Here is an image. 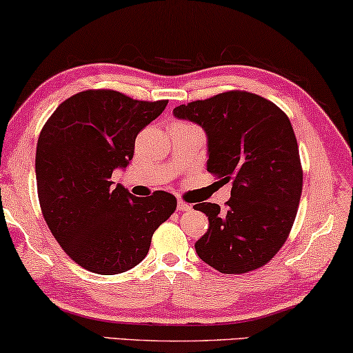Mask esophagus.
<instances>
[{
	"mask_svg": "<svg viewBox=\"0 0 353 353\" xmlns=\"http://www.w3.org/2000/svg\"><path fill=\"white\" fill-rule=\"evenodd\" d=\"M192 206L190 204H187L185 201H182V199H179L177 201V210H181V212H183V210H190Z\"/></svg>",
	"mask_w": 353,
	"mask_h": 353,
	"instance_id": "esophagus-1",
	"label": "esophagus"
}]
</instances>
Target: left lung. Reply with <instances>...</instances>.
Returning <instances> with one entry per match:
<instances>
[{"instance_id":"obj_1","label":"left lung","mask_w":353,"mask_h":353,"mask_svg":"<svg viewBox=\"0 0 353 353\" xmlns=\"http://www.w3.org/2000/svg\"><path fill=\"white\" fill-rule=\"evenodd\" d=\"M172 114L208 136V171L233 182L227 209L194 204L209 228L194 244L199 259L223 274L266 265L285 243L303 190L290 120L274 103L249 92H225L177 106Z\"/></svg>"}]
</instances>
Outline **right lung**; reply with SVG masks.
Returning <instances> with one entry per match:
<instances>
[{
    "label": "right lung",
    "mask_w": 353,
    "mask_h": 353,
    "mask_svg": "<svg viewBox=\"0 0 353 353\" xmlns=\"http://www.w3.org/2000/svg\"><path fill=\"white\" fill-rule=\"evenodd\" d=\"M168 101H138L114 90H87L63 101L42 128L36 182L42 215L61 249L97 274H120L139 265L152 234L176 210L168 192L133 196L114 187L134 139Z\"/></svg>",
    "instance_id": "1"
}]
</instances>
